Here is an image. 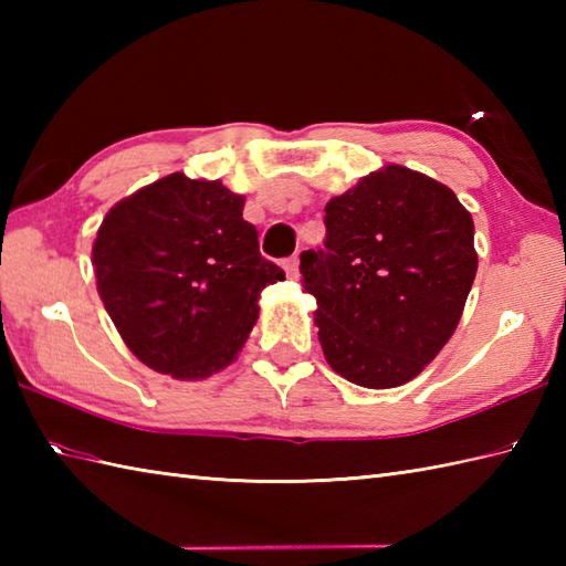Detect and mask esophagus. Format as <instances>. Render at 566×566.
<instances>
[{"label":"esophagus","instance_id":"obj_1","mask_svg":"<svg viewBox=\"0 0 566 566\" xmlns=\"http://www.w3.org/2000/svg\"><path fill=\"white\" fill-rule=\"evenodd\" d=\"M284 270H286V274L292 276V280H296L298 276V258L294 255V258H286L284 260Z\"/></svg>","mask_w":566,"mask_h":566}]
</instances>
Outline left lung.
Wrapping results in <instances>:
<instances>
[{
    "mask_svg": "<svg viewBox=\"0 0 566 566\" xmlns=\"http://www.w3.org/2000/svg\"><path fill=\"white\" fill-rule=\"evenodd\" d=\"M298 270L328 365L357 387H401L462 318L476 274L472 213L450 187L387 165L326 203V240Z\"/></svg>",
    "mask_w": 566,
    "mask_h": 566,
    "instance_id": "8db88e82",
    "label": "left lung"
}]
</instances>
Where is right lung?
I'll return each instance as SVG.
<instances>
[{
	"label": "right lung",
	"mask_w": 566,
	"mask_h": 566,
	"mask_svg": "<svg viewBox=\"0 0 566 566\" xmlns=\"http://www.w3.org/2000/svg\"><path fill=\"white\" fill-rule=\"evenodd\" d=\"M243 203L219 179L175 172L104 216L92 245L99 296L128 350L160 375L191 381L231 365L260 292L284 280Z\"/></svg>",
	"instance_id": "right-lung-1"
}]
</instances>
